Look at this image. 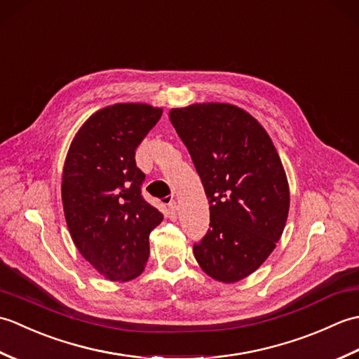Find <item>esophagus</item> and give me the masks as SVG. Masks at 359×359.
I'll use <instances>...</instances> for the list:
<instances>
[{
    "mask_svg": "<svg viewBox=\"0 0 359 359\" xmlns=\"http://www.w3.org/2000/svg\"><path fill=\"white\" fill-rule=\"evenodd\" d=\"M168 211H170V217L175 219V216H177V203L174 201L170 202V205H168Z\"/></svg>",
    "mask_w": 359,
    "mask_h": 359,
    "instance_id": "34e87169",
    "label": "esophagus"
}]
</instances>
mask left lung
<instances>
[{
  "label": "left lung",
  "instance_id": "obj_1",
  "mask_svg": "<svg viewBox=\"0 0 359 359\" xmlns=\"http://www.w3.org/2000/svg\"><path fill=\"white\" fill-rule=\"evenodd\" d=\"M210 203V228L193 251L212 279L238 282L276 247L288 216L287 175L276 148L248 112L228 103L171 109Z\"/></svg>",
  "mask_w": 359,
  "mask_h": 359
}]
</instances>
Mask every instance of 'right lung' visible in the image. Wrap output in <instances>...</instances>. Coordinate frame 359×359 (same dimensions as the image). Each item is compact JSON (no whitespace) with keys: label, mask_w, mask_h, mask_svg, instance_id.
Masks as SVG:
<instances>
[{"label":"right lung","mask_w":359,"mask_h":359,"mask_svg":"<svg viewBox=\"0 0 359 359\" xmlns=\"http://www.w3.org/2000/svg\"><path fill=\"white\" fill-rule=\"evenodd\" d=\"M162 117L149 104L118 103L80 128L67 152L62 199L67 228L81 256L109 280L139 276L149 234L163 215L143 199L144 174L135 149Z\"/></svg>","instance_id":"1"}]
</instances>
